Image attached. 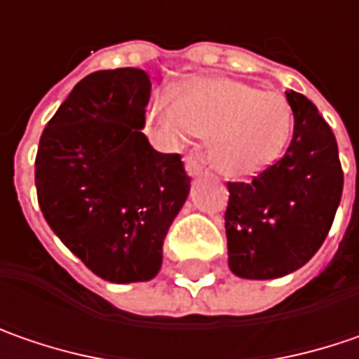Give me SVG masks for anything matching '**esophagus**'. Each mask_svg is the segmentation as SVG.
Instances as JSON below:
<instances>
[{
	"label": "esophagus",
	"mask_w": 359,
	"mask_h": 359,
	"mask_svg": "<svg viewBox=\"0 0 359 359\" xmlns=\"http://www.w3.org/2000/svg\"><path fill=\"white\" fill-rule=\"evenodd\" d=\"M207 164H209V158L205 154H189L184 158V166L189 175H198L203 168H207Z\"/></svg>",
	"instance_id": "obj_1"
}]
</instances>
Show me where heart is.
Masks as SVG:
<instances>
[{"label":"heart","mask_w":359,"mask_h":359,"mask_svg":"<svg viewBox=\"0 0 359 359\" xmlns=\"http://www.w3.org/2000/svg\"><path fill=\"white\" fill-rule=\"evenodd\" d=\"M149 124L168 144L209 136L215 166L233 179L253 177L283 152L293 128L287 100L229 78H196L179 98L150 102Z\"/></svg>","instance_id":"obj_1"}]
</instances>
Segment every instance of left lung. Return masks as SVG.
Returning <instances> with one entry per match:
<instances>
[{"instance_id": "left-lung-1", "label": "left lung", "mask_w": 359, "mask_h": 359, "mask_svg": "<svg viewBox=\"0 0 359 359\" xmlns=\"http://www.w3.org/2000/svg\"><path fill=\"white\" fill-rule=\"evenodd\" d=\"M295 116L285 154L249 182H226L231 271L275 279L304 267L325 241L344 191L337 142L316 104L287 92Z\"/></svg>"}]
</instances>
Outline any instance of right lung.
<instances>
[{
  "mask_svg": "<svg viewBox=\"0 0 359 359\" xmlns=\"http://www.w3.org/2000/svg\"><path fill=\"white\" fill-rule=\"evenodd\" d=\"M149 74L100 70L80 80L39 138L36 191L50 229L98 277L152 279L191 177L180 154L144 136Z\"/></svg>",
  "mask_w": 359,
  "mask_h": 359,
  "instance_id": "1",
  "label": "right lung"
}]
</instances>
